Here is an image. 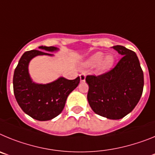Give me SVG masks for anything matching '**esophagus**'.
Here are the masks:
<instances>
[{"label": "esophagus", "mask_w": 155, "mask_h": 155, "mask_svg": "<svg viewBox=\"0 0 155 155\" xmlns=\"http://www.w3.org/2000/svg\"><path fill=\"white\" fill-rule=\"evenodd\" d=\"M85 78H86V75L84 73H82L80 74V79H81V81H85Z\"/></svg>", "instance_id": "obj_1"}]
</instances>
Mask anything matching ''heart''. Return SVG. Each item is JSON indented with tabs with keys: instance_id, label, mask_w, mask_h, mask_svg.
<instances>
[{
	"instance_id": "1",
	"label": "heart",
	"mask_w": 155,
	"mask_h": 155,
	"mask_svg": "<svg viewBox=\"0 0 155 155\" xmlns=\"http://www.w3.org/2000/svg\"><path fill=\"white\" fill-rule=\"evenodd\" d=\"M104 57V53L101 52L93 54L91 57L87 59L85 62V66L87 67H94L98 64V68L99 71H107L109 70L114 64V57L112 55Z\"/></svg>"
}]
</instances>
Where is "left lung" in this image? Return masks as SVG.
Segmentation results:
<instances>
[{
    "instance_id": "1",
    "label": "left lung",
    "mask_w": 155,
    "mask_h": 155,
    "mask_svg": "<svg viewBox=\"0 0 155 155\" xmlns=\"http://www.w3.org/2000/svg\"><path fill=\"white\" fill-rule=\"evenodd\" d=\"M123 56L114 68L98 76L87 75V101L96 114L120 120L137 105L143 88V73L137 54L123 46H113Z\"/></svg>"
}]
</instances>
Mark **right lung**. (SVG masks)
<instances>
[{"label": "right lung", "mask_w": 155, "mask_h": 155, "mask_svg": "<svg viewBox=\"0 0 155 155\" xmlns=\"http://www.w3.org/2000/svg\"><path fill=\"white\" fill-rule=\"evenodd\" d=\"M40 50L54 52V46H39ZM41 50H30L21 56L13 77L14 94L23 112L39 121H46L61 114L66 100L71 91L80 83V78L68 80L63 77L49 84H36L28 73V64L36 56H53Z\"/></svg>", "instance_id": "right-lung-1"}]
</instances>
